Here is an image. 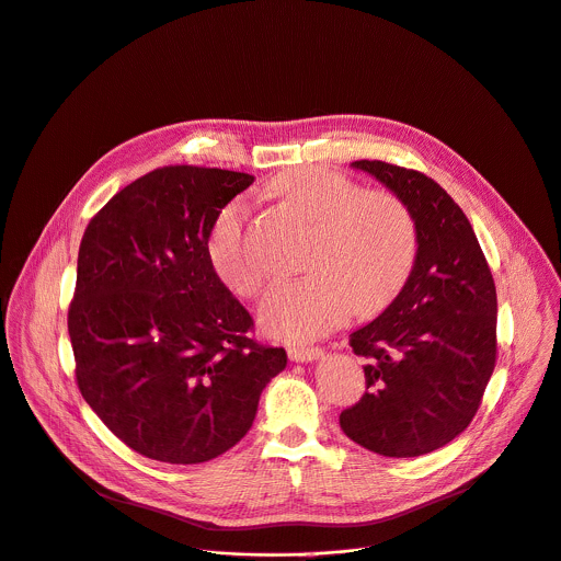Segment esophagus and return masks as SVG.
<instances>
[{
  "instance_id": "obj_1",
  "label": "esophagus",
  "mask_w": 561,
  "mask_h": 561,
  "mask_svg": "<svg viewBox=\"0 0 561 561\" xmlns=\"http://www.w3.org/2000/svg\"><path fill=\"white\" fill-rule=\"evenodd\" d=\"M322 355V348H314V346H288V357L290 362H314Z\"/></svg>"
}]
</instances>
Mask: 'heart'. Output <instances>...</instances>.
<instances>
[{"instance_id":"1","label":"heart","mask_w":561,"mask_h":561,"mask_svg":"<svg viewBox=\"0 0 561 561\" xmlns=\"http://www.w3.org/2000/svg\"><path fill=\"white\" fill-rule=\"evenodd\" d=\"M271 188L314 226L306 277L275 284L260 304L266 333L304 342L324 335L357 308L383 310L404 288L417 251L409 206L388 191L362 186L329 169H293ZM244 197L221 206L206 234V255L217 277L239 297H255L266 282V264L249 242Z\"/></svg>"}]
</instances>
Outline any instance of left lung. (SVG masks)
I'll return each instance as SVG.
<instances>
[{
	"label": "left lung",
	"instance_id": "8db88e82",
	"mask_svg": "<svg viewBox=\"0 0 561 561\" xmlns=\"http://www.w3.org/2000/svg\"><path fill=\"white\" fill-rule=\"evenodd\" d=\"M353 169L409 206L417 255L390 306L351 335L368 390L340 426L377 455L420 457L453 442L482 404L497 359L495 282L468 217L437 182L379 159Z\"/></svg>",
	"mask_w": 561,
	"mask_h": 561
}]
</instances>
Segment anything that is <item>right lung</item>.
<instances>
[{
	"label": "right lung",
	"instance_id": "right-lung-1",
	"mask_svg": "<svg viewBox=\"0 0 561 561\" xmlns=\"http://www.w3.org/2000/svg\"><path fill=\"white\" fill-rule=\"evenodd\" d=\"M253 175L164 167L122 188L87 226L68 306L75 379L135 453L202 463L253 426L286 351L257 344L221 284L206 234Z\"/></svg>",
	"mask_w": 561,
	"mask_h": 561
}]
</instances>
